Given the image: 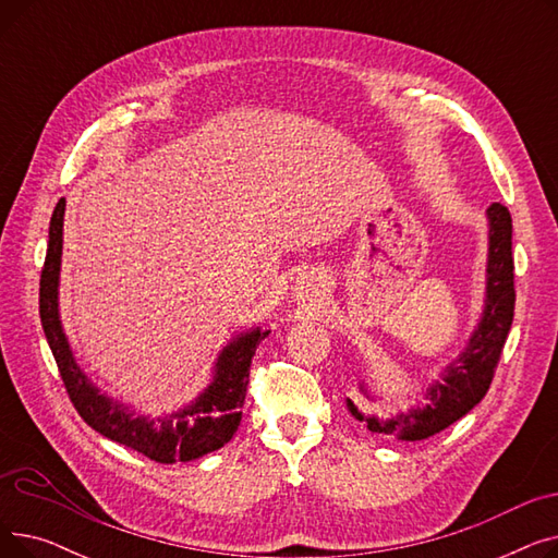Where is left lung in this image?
Returning <instances> with one entry per match:
<instances>
[{
  "label": "left lung",
  "instance_id": "8db88e82",
  "mask_svg": "<svg viewBox=\"0 0 558 558\" xmlns=\"http://www.w3.org/2000/svg\"><path fill=\"white\" fill-rule=\"evenodd\" d=\"M490 242H488V284H486V310L482 324L468 341L465 353L446 368L444 383H436L427 391V404L412 409L404 416L391 421H379L364 416L353 400L348 409L357 421H364L371 432L398 436L402 441H421L457 423L486 396L497 364L507 343L513 310H515V284H513V253H511V213L507 205L493 203L488 208ZM366 393V391H364Z\"/></svg>",
  "mask_w": 558,
  "mask_h": 558
}]
</instances>
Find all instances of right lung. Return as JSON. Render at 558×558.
<instances>
[{
  "mask_svg": "<svg viewBox=\"0 0 558 558\" xmlns=\"http://www.w3.org/2000/svg\"><path fill=\"white\" fill-rule=\"evenodd\" d=\"M65 198L56 203L49 221V244L40 274V320L53 353L58 373L78 416L110 441L126 446L151 461H192L223 448L242 421V407L248 389V368L255 348L269 332L253 330L232 341L217 362L215 383L187 409L167 418L146 421L126 407L99 393L76 366L68 339L58 320V271L63 251Z\"/></svg>",
  "mask_w": 558,
  "mask_h": 558,
  "instance_id": "right-lung-1",
  "label": "right lung"
}]
</instances>
